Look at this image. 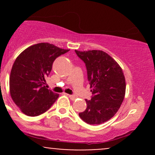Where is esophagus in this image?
<instances>
[{
    "label": "esophagus",
    "instance_id": "1",
    "mask_svg": "<svg viewBox=\"0 0 155 155\" xmlns=\"http://www.w3.org/2000/svg\"><path fill=\"white\" fill-rule=\"evenodd\" d=\"M68 95V97H70V98L71 99L72 101L75 100V99L76 98V96H75V95Z\"/></svg>",
    "mask_w": 155,
    "mask_h": 155
}]
</instances>
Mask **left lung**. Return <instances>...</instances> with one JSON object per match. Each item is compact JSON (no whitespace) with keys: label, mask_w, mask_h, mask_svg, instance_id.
Segmentation results:
<instances>
[{"label":"left lung","mask_w":155,"mask_h":155,"mask_svg":"<svg viewBox=\"0 0 155 155\" xmlns=\"http://www.w3.org/2000/svg\"><path fill=\"white\" fill-rule=\"evenodd\" d=\"M75 52L85 63L87 79L92 88L91 100H85L87 108L79 115L87 124H102L114 116L124 100L126 84L123 71L119 64L103 51Z\"/></svg>","instance_id":"1"}]
</instances>
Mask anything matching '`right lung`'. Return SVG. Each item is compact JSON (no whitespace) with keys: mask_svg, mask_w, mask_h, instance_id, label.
Here are the masks:
<instances>
[{"mask_svg":"<svg viewBox=\"0 0 155 155\" xmlns=\"http://www.w3.org/2000/svg\"><path fill=\"white\" fill-rule=\"evenodd\" d=\"M69 49L48 43L27 48L17 58L11 71L10 94L25 114L36 117L49 109L59 95L47 88L46 79L54 60Z\"/></svg>","mask_w":155,"mask_h":155,"instance_id":"obj_1","label":"right lung"}]
</instances>
